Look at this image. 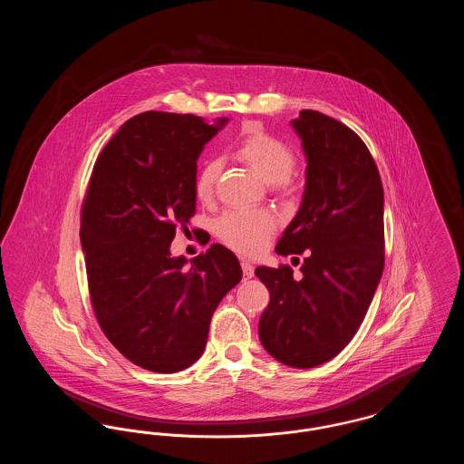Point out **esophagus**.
<instances>
[{"instance_id": "1", "label": "esophagus", "mask_w": 464, "mask_h": 464, "mask_svg": "<svg viewBox=\"0 0 464 464\" xmlns=\"http://www.w3.org/2000/svg\"><path fill=\"white\" fill-rule=\"evenodd\" d=\"M243 278L248 280L254 276V266L250 265L248 261H242Z\"/></svg>"}]
</instances>
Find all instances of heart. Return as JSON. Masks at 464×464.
I'll return each instance as SVG.
<instances>
[{
  "label": "heart",
  "mask_w": 464,
  "mask_h": 464,
  "mask_svg": "<svg viewBox=\"0 0 464 464\" xmlns=\"http://www.w3.org/2000/svg\"><path fill=\"white\" fill-rule=\"evenodd\" d=\"M233 155L265 182H269L275 191L284 195L292 191L294 182L290 172L295 165V155L280 137L266 132L257 125H250L233 144ZM219 170L221 163L214 158L201 163L193 182L195 197L199 201L207 203L214 197ZM275 229L276 221L273 214L263 208L229 210L216 222V235L219 240L245 256L259 254L273 237Z\"/></svg>",
  "instance_id": "1"
}]
</instances>
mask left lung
Masks as SVG:
<instances>
[{
	"mask_svg": "<svg viewBox=\"0 0 464 464\" xmlns=\"http://www.w3.org/2000/svg\"><path fill=\"white\" fill-rule=\"evenodd\" d=\"M292 125L308 158L306 189L275 250L304 254L303 278L288 265L256 269L269 290L259 339L278 362L311 369L344 350L372 303L384 269V193L374 158L350 127L311 110Z\"/></svg>",
	"mask_w": 464,
	"mask_h": 464,
	"instance_id": "obj_1",
	"label": "left lung"
}]
</instances>
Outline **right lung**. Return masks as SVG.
<instances>
[{
    "label": "right lung",
    "instance_id": "add662e5",
    "mask_svg": "<svg viewBox=\"0 0 464 464\" xmlns=\"http://www.w3.org/2000/svg\"><path fill=\"white\" fill-rule=\"evenodd\" d=\"M224 121L163 111L127 120L97 156L82 203L95 318L120 353L151 372L198 360L214 311L242 280L237 256L219 243L191 266L170 256L177 229L197 212V160Z\"/></svg>",
    "mask_w": 464,
    "mask_h": 464
}]
</instances>
